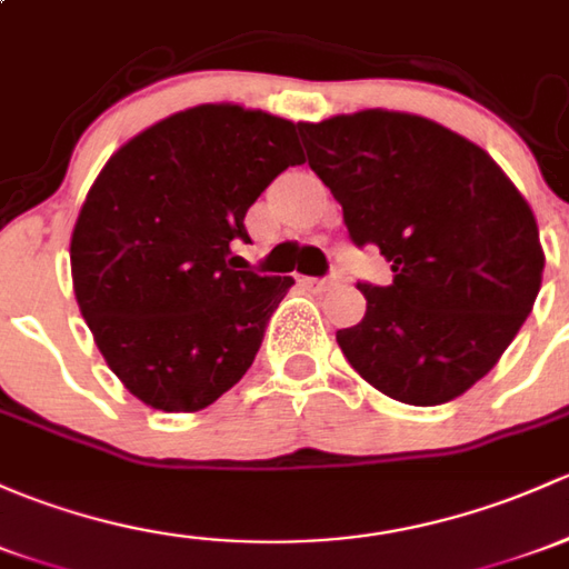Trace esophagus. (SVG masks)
Listing matches in <instances>:
<instances>
[{"mask_svg":"<svg viewBox=\"0 0 569 569\" xmlns=\"http://www.w3.org/2000/svg\"><path fill=\"white\" fill-rule=\"evenodd\" d=\"M302 286H308L310 291H330L335 278H302Z\"/></svg>","mask_w":569,"mask_h":569,"instance_id":"esophagus-1","label":"esophagus"}]
</instances>
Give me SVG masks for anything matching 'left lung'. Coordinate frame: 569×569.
<instances>
[{"label":"left lung","mask_w":569,"mask_h":569,"mask_svg":"<svg viewBox=\"0 0 569 569\" xmlns=\"http://www.w3.org/2000/svg\"><path fill=\"white\" fill-rule=\"evenodd\" d=\"M308 166L376 244L390 286L357 283L360 325L338 330L351 368L400 403L439 406L482 379L542 283L531 207L486 149L417 113L368 109L297 122Z\"/></svg>","instance_id":"left-lung-1"}]
</instances>
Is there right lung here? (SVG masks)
<instances>
[{
  "mask_svg": "<svg viewBox=\"0 0 569 569\" xmlns=\"http://www.w3.org/2000/svg\"><path fill=\"white\" fill-rule=\"evenodd\" d=\"M297 124L234 103L171 113L111 154L89 188L70 269L81 316L124 387L160 411H199L256 360L295 278L231 264L244 214L305 163Z\"/></svg>",
  "mask_w": 569,
  "mask_h": 569,
  "instance_id": "add662e5",
  "label": "right lung"
}]
</instances>
